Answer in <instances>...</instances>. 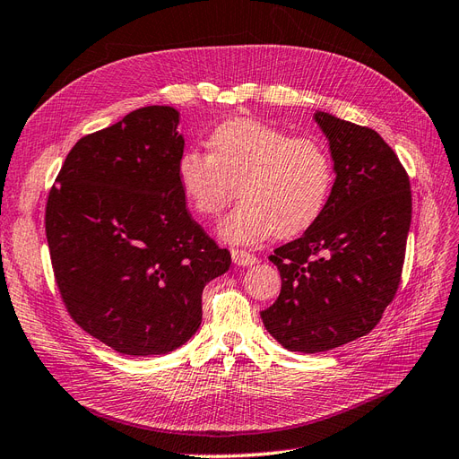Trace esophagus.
Listing matches in <instances>:
<instances>
[{"mask_svg":"<svg viewBox=\"0 0 459 459\" xmlns=\"http://www.w3.org/2000/svg\"><path fill=\"white\" fill-rule=\"evenodd\" d=\"M230 255L234 264H238V267H251V264L257 263V257L246 249H232Z\"/></svg>","mask_w":459,"mask_h":459,"instance_id":"1","label":"esophagus"}]
</instances>
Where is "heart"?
Returning <instances> with one entry per match:
<instances>
[{"mask_svg": "<svg viewBox=\"0 0 459 459\" xmlns=\"http://www.w3.org/2000/svg\"><path fill=\"white\" fill-rule=\"evenodd\" d=\"M210 154L190 149L177 164L185 200L202 217H217L236 196L242 202L219 229L230 244L295 236L320 217L330 198L333 168L315 139L291 137L254 117H234L208 139Z\"/></svg>", "mask_w": 459, "mask_h": 459, "instance_id": "heart-1", "label": "heart"}]
</instances>
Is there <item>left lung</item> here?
Segmentation results:
<instances>
[{
  "label": "left lung",
  "mask_w": 459,
  "mask_h": 459,
  "mask_svg": "<svg viewBox=\"0 0 459 459\" xmlns=\"http://www.w3.org/2000/svg\"><path fill=\"white\" fill-rule=\"evenodd\" d=\"M335 181L320 217L269 259L282 278L263 324L288 351L322 352L376 328L401 284L411 221L408 173L379 133L316 112Z\"/></svg>",
  "instance_id": "obj_1"
}]
</instances>
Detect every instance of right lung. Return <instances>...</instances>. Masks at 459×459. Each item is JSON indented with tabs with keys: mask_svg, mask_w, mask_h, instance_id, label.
Listing matches in <instances>:
<instances>
[{
	"mask_svg": "<svg viewBox=\"0 0 459 459\" xmlns=\"http://www.w3.org/2000/svg\"><path fill=\"white\" fill-rule=\"evenodd\" d=\"M173 107H144L82 137L58 171L46 234L70 316L131 357L168 354L202 322V291L230 267L190 217Z\"/></svg>",
	"mask_w": 459,
	"mask_h": 459,
	"instance_id": "1",
	"label": "right lung"
}]
</instances>
